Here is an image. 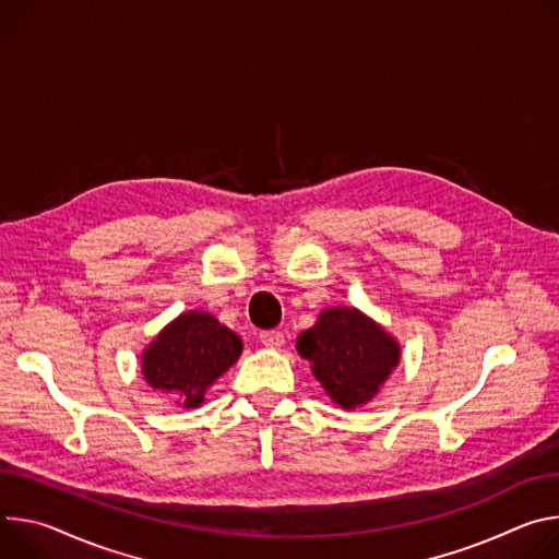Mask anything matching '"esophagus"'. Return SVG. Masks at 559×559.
<instances>
[{"mask_svg":"<svg viewBox=\"0 0 559 559\" xmlns=\"http://www.w3.org/2000/svg\"><path fill=\"white\" fill-rule=\"evenodd\" d=\"M260 342L266 348H280L284 344V333H280V331H262L260 333Z\"/></svg>","mask_w":559,"mask_h":559,"instance_id":"1","label":"esophagus"}]
</instances>
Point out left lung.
I'll list each match as a JSON object with an SVG mask.
<instances>
[{
	"label": "left lung",
	"mask_w": 559,
	"mask_h": 559,
	"mask_svg": "<svg viewBox=\"0 0 559 559\" xmlns=\"http://www.w3.org/2000/svg\"><path fill=\"white\" fill-rule=\"evenodd\" d=\"M297 350L342 408L368 402L400 361L397 342L355 308H326L313 329L297 337Z\"/></svg>",
	"instance_id": "1"
}]
</instances>
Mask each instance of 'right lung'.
<instances>
[{
  "mask_svg": "<svg viewBox=\"0 0 559 559\" xmlns=\"http://www.w3.org/2000/svg\"><path fill=\"white\" fill-rule=\"evenodd\" d=\"M241 353V340L209 313H183L168 324L142 357V373L153 389L179 395L186 408L204 402L206 389Z\"/></svg>",
  "mask_w": 559,
  "mask_h": 559,
  "instance_id": "1",
  "label": "right lung"
}]
</instances>
